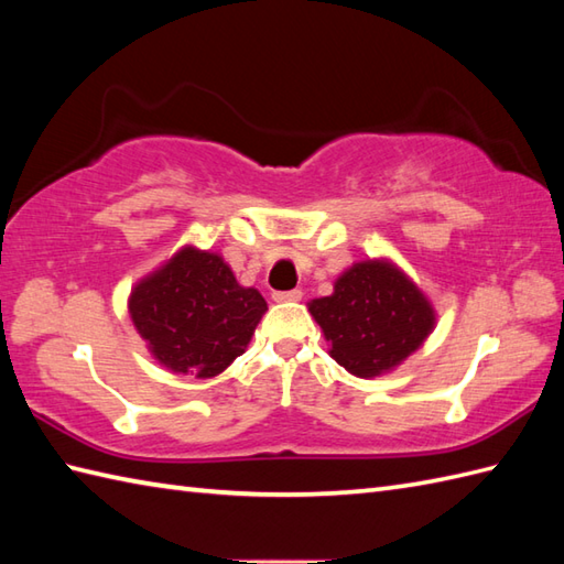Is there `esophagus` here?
I'll return each instance as SVG.
<instances>
[{
	"label": "esophagus",
	"mask_w": 564,
	"mask_h": 564,
	"mask_svg": "<svg viewBox=\"0 0 564 564\" xmlns=\"http://www.w3.org/2000/svg\"><path fill=\"white\" fill-rule=\"evenodd\" d=\"M271 297L275 303H297L303 297V293L301 291H275Z\"/></svg>",
	"instance_id": "34e87169"
}]
</instances>
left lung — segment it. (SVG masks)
<instances>
[{
    "label": "left lung",
    "mask_w": 564,
    "mask_h": 564,
    "mask_svg": "<svg viewBox=\"0 0 564 564\" xmlns=\"http://www.w3.org/2000/svg\"><path fill=\"white\" fill-rule=\"evenodd\" d=\"M307 310L334 361L366 380L400 368L436 327L434 303L390 257L354 261Z\"/></svg>",
    "instance_id": "8db88e82"
}]
</instances>
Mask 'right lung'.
I'll list each match as a JSON object with an SVG mask.
<instances>
[{
	"mask_svg": "<svg viewBox=\"0 0 564 564\" xmlns=\"http://www.w3.org/2000/svg\"><path fill=\"white\" fill-rule=\"evenodd\" d=\"M269 305L218 251L178 247L135 281L128 315L150 356L176 376L215 378L247 351Z\"/></svg>",
	"mask_w": 564,
	"mask_h": 564,
	"instance_id": "add662e5",
	"label": "right lung"
}]
</instances>
